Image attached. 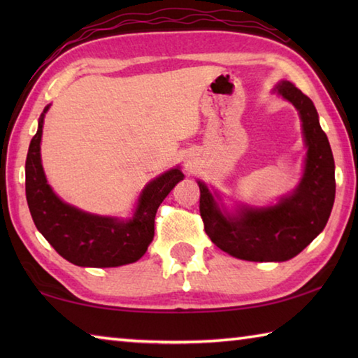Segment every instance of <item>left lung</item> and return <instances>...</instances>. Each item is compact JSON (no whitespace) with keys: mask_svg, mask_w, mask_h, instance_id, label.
<instances>
[{"mask_svg":"<svg viewBox=\"0 0 358 358\" xmlns=\"http://www.w3.org/2000/svg\"><path fill=\"white\" fill-rule=\"evenodd\" d=\"M273 92L292 102L300 113L308 151L296 189L275 205H240L235 213H229L217 205L207 185L197 181L199 208L210 240L230 256L251 262H284L295 257L322 232L335 202V161L313 101L286 80Z\"/></svg>","mask_w":358,"mask_h":358,"instance_id":"8db88e82","label":"left lung"}]
</instances>
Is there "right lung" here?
I'll return each instance as SVG.
<instances>
[{"mask_svg":"<svg viewBox=\"0 0 358 358\" xmlns=\"http://www.w3.org/2000/svg\"><path fill=\"white\" fill-rule=\"evenodd\" d=\"M29 143L25 162V191L29 213L39 232L59 256L78 266H120L141 259L155 237V216L167 194L183 180L180 169H171L143 187L131 220L92 215L63 202L47 183L41 162L42 124Z\"/></svg>","mask_w":358,"mask_h":358,"instance_id":"obj_1","label":"right lung"}]
</instances>
